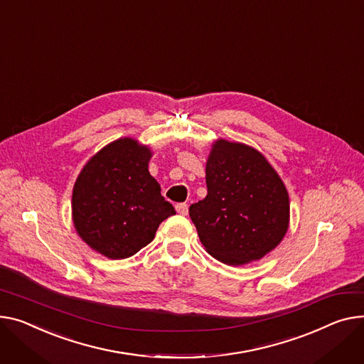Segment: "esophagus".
Returning <instances> with one entry per match:
<instances>
[{
  "label": "esophagus",
  "instance_id": "esophagus-1",
  "mask_svg": "<svg viewBox=\"0 0 364 364\" xmlns=\"http://www.w3.org/2000/svg\"><path fill=\"white\" fill-rule=\"evenodd\" d=\"M176 210L180 215H187L188 213V205L187 203H178V205H176Z\"/></svg>",
  "mask_w": 364,
  "mask_h": 364
}]
</instances>
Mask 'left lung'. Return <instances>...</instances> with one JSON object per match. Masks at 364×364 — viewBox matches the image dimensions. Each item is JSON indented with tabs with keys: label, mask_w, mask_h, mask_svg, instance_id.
<instances>
[{
	"label": "left lung",
	"mask_w": 364,
	"mask_h": 364,
	"mask_svg": "<svg viewBox=\"0 0 364 364\" xmlns=\"http://www.w3.org/2000/svg\"><path fill=\"white\" fill-rule=\"evenodd\" d=\"M208 195L188 209L205 250L230 266L272 252L289 225V196L262 152L216 139L206 161Z\"/></svg>",
	"instance_id": "obj_1"
}]
</instances>
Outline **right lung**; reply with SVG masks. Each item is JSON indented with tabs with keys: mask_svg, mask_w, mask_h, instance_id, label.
<instances>
[{
	"mask_svg": "<svg viewBox=\"0 0 364 364\" xmlns=\"http://www.w3.org/2000/svg\"><path fill=\"white\" fill-rule=\"evenodd\" d=\"M152 151L119 137L82 168L71 196V218L85 243L108 259L136 255L155 238L159 224L176 213L149 173Z\"/></svg>",
	"mask_w": 364,
	"mask_h": 364,
	"instance_id": "obj_1",
	"label": "right lung"
}]
</instances>
